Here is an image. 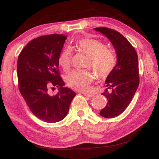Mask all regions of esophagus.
Here are the masks:
<instances>
[{
    "instance_id": "esophagus-1",
    "label": "esophagus",
    "mask_w": 159,
    "mask_h": 159,
    "mask_svg": "<svg viewBox=\"0 0 159 159\" xmlns=\"http://www.w3.org/2000/svg\"><path fill=\"white\" fill-rule=\"evenodd\" d=\"M83 94H84L85 96H86V97H89V98H92L93 95V94H92V93H83Z\"/></svg>"
}]
</instances>
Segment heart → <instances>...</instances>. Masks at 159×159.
I'll use <instances>...</instances> for the list:
<instances>
[{
    "instance_id": "b5f03b06",
    "label": "heart",
    "mask_w": 159,
    "mask_h": 159,
    "mask_svg": "<svg viewBox=\"0 0 159 159\" xmlns=\"http://www.w3.org/2000/svg\"><path fill=\"white\" fill-rule=\"evenodd\" d=\"M75 46L80 52L88 56L85 66L92 68L99 78L109 75L117 64V58L113 50L105 47L104 42L93 38H84L75 42ZM71 49L65 47L60 52L58 63L64 71H69L71 66ZM93 79V73L89 70H74L67 75L66 81L70 89L85 92L89 90Z\"/></svg>"
}]
</instances>
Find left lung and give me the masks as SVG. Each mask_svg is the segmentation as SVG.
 Masks as SVG:
<instances>
[{
	"mask_svg": "<svg viewBox=\"0 0 159 159\" xmlns=\"http://www.w3.org/2000/svg\"><path fill=\"white\" fill-rule=\"evenodd\" d=\"M94 30L110 40L117 54V64L105 80L107 89L102 93L107 98V105L100 112L103 117L112 118L125 111L137 91L139 84L138 56L134 48L120 32L107 27ZM107 89L112 91L108 93Z\"/></svg>",
	"mask_w": 159,
	"mask_h": 159,
	"instance_id": "left-lung-1",
	"label": "left lung"
}]
</instances>
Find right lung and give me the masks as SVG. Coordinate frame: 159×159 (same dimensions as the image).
Instances as JSON below:
<instances>
[{
	"instance_id": "right-lung-1",
	"label": "right lung",
	"mask_w": 159,
	"mask_h": 159,
	"mask_svg": "<svg viewBox=\"0 0 159 159\" xmlns=\"http://www.w3.org/2000/svg\"><path fill=\"white\" fill-rule=\"evenodd\" d=\"M67 37L41 36L28 42L17 59L18 86L32 112L44 122H57L66 117L75 92L67 87L59 75L58 57ZM59 88L52 95L50 89Z\"/></svg>"
}]
</instances>
